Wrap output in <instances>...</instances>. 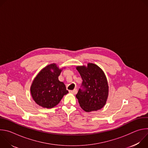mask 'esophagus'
<instances>
[{"instance_id":"34e87169","label":"esophagus","mask_w":148,"mask_h":148,"mask_svg":"<svg viewBox=\"0 0 148 148\" xmlns=\"http://www.w3.org/2000/svg\"><path fill=\"white\" fill-rule=\"evenodd\" d=\"M77 89H74V90H73L70 91V92L71 93V94H75L77 93Z\"/></svg>"}]
</instances>
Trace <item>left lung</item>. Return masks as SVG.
Wrapping results in <instances>:
<instances>
[{
  "instance_id": "left-lung-1",
  "label": "left lung",
  "mask_w": 148,
  "mask_h": 148,
  "mask_svg": "<svg viewBox=\"0 0 148 148\" xmlns=\"http://www.w3.org/2000/svg\"><path fill=\"white\" fill-rule=\"evenodd\" d=\"M76 69L82 79L84 88L79 89L76 95L81 108L88 112L101 110L106 103L109 94L104 72L93 63H88L87 66H77Z\"/></svg>"
}]
</instances>
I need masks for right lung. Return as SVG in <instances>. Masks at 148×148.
I'll return each mask as SVG.
<instances>
[{"instance_id":"add662e5","label":"right lung","mask_w":148,"mask_h":148,"mask_svg":"<svg viewBox=\"0 0 148 148\" xmlns=\"http://www.w3.org/2000/svg\"><path fill=\"white\" fill-rule=\"evenodd\" d=\"M55 63L47 65L38 73L30 87V92L34 102L39 106L52 108L69 93L64 82L58 80L62 70Z\"/></svg>"}]
</instances>
